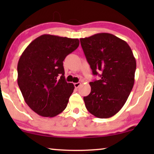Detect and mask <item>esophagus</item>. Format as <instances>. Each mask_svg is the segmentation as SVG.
<instances>
[{
  "label": "esophagus",
  "instance_id": "esophagus-1",
  "mask_svg": "<svg viewBox=\"0 0 154 154\" xmlns=\"http://www.w3.org/2000/svg\"><path fill=\"white\" fill-rule=\"evenodd\" d=\"M80 85H81V83H79V82L75 83H74V85H75V88H79Z\"/></svg>",
  "mask_w": 154,
  "mask_h": 154
}]
</instances>
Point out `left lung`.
<instances>
[{
    "instance_id": "obj_1",
    "label": "left lung",
    "mask_w": 154,
    "mask_h": 154,
    "mask_svg": "<svg viewBox=\"0 0 154 154\" xmlns=\"http://www.w3.org/2000/svg\"><path fill=\"white\" fill-rule=\"evenodd\" d=\"M93 75L91 92L83 97L85 107L98 118H109L123 107L134 83L136 60L126 41L109 33L80 38Z\"/></svg>"
}]
</instances>
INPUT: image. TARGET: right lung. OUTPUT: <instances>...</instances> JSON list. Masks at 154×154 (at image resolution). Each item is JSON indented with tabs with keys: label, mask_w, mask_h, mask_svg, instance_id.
<instances>
[{
	"label": "right lung",
	"mask_w": 154,
	"mask_h": 154,
	"mask_svg": "<svg viewBox=\"0 0 154 154\" xmlns=\"http://www.w3.org/2000/svg\"><path fill=\"white\" fill-rule=\"evenodd\" d=\"M79 45L78 38L43 35L32 41L17 64V83L36 113L53 118L66 109L75 89L65 81L63 61Z\"/></svg>",
	"instance_id": "obj_1"
}]
</instances>
